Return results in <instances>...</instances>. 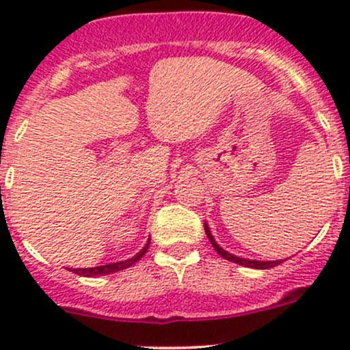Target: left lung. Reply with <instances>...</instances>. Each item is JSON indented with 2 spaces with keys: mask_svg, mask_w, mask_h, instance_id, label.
<instances>
[{
  "mask_svg": "<svg viewBox=\"0 0 350 350\" xmlns=\"http://www.w3.org/2000/svg\"><path fill=\"white\" fill-rule=\"evenodd\" d=\"M204 232H206V235H208V239H210L213 249L217 250V252L220 254L224 259L230 260V262L241 264V266H243V267H252V269H269V267H274V266H278V264L283 262V259H280V260H257V259H245V257H239V256H235V254H230L228 250H225L224 247L218 245L217 241H215V237L211 235V230H210V227H208L206 221H204Z\"/></svg>",
  "mask_w": 350,
  "mask_h": 350,
  "instance_id": "obj_1",
  "label": "left lung"
}]
</instances>
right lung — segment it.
<instances>
[{"label":"right lung","instance_id":"obj_1","mask_svg":"<svg viewBox=\"0 0 350 350\" xmlns=\"http://www.w3.org/2000/svg\"><path fill=\"white\" fill-rule=\"evenodd\" d=\"M150 245V239L147 241L146 245L142 247V249L139 250V252L135 254L133 257H130V259H125V260H118V262H111V264H107V266H96V267H88V269H70L72 273L79 274V276H86V278H91V276H105V274H111V273H118V271L122 269H126V267L133 266V264L137 262V260L142 259L144 254L147 252V249H149Z\"/></svg>","mask_w":350,"mask_h":350}]
</instances>
